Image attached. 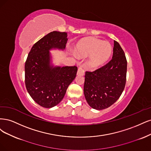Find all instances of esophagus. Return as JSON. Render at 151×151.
<instances>
[{
    "instance_id": "esophagus-1",
    "label": "esophagus",
    "mask_w": 151,
    "mask_h": 151,
    "mask_svg": "<svg viewBox=\"0 0 151 151\" xmlns=\"http://www.w3.org/2000/svg\"><path fill=\"white\" fill-rule=\"evenodd\" d=\"M77 75H81V76H83L85 75V70L83 68L82 66L79 67V68H78V71H77Z\"/></svg>"
}]
</instances>
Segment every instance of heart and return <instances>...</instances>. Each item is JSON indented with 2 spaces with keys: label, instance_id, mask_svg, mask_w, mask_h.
Instances as JSON below:
<instances>
[{
  "label": "heart",
  "instance_id": "heart-1",
  "mask_svg": "<svg viewBox=\"0 0 151 151\" xmlns=\"http://www.w3.org/2000/svg\"><path fill=\"white\" fill-rule=\"evenodd\" d=\"M78 56L85 58L90 55L88 66L96 69L108 61L112 52V47L109 42L103 41L94 37L86 38L78 42L75 46Z\"/></svg>",
  "mask_w": 151,
  "mask_h": 151
}]
</instances>
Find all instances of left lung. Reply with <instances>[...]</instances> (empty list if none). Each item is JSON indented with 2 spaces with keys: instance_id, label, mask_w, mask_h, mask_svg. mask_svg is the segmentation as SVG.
<instances>
[{
  "instance_id": "left-lung-1",
  "label": "left lung",
  "mask_w": 151,
  "mask_h": 151,
  "mask_svg": "<svg viewBox=\"0 0 151 151\" xmlns=\"http://www.w3.org/2000/svg\"><path fill=\"white\" fill-rule=\"evenodd\" d=\"M127 65L122 48L114 41L112 59L93 72L86 71L83 91L91 108L105 109L119 99L125 86Z\"/></svg>"
}]
</instances>
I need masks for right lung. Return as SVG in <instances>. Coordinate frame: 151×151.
Here are the masks:
<instances>
[{
	"label": "right lung",
	"mask_w": 151,
	"mask_h": 151,
	"mask_svg": "<svg viewBox=\"0 0 151 151\" xmlns=\"http://www.w3.org/2000/svg\"><path fill=\"white\" fill-rule=\"evenodd\" d=\"M67 33L52 31L33 45L25 63V84L31 98L40 106L51 108L64 98L78 68L52 64V50H64Z\"/></svg>",
	"instance_id": "right-lung-1"
}]
</instances>
